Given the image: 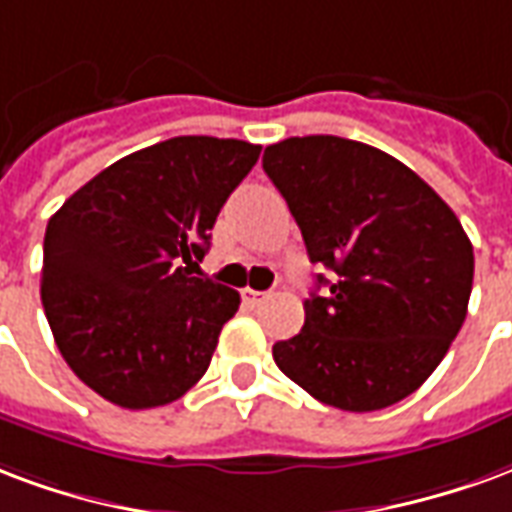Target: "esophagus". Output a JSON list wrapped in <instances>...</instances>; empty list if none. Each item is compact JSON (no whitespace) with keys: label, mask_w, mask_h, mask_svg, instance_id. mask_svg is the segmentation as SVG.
<instances>
[{"label":"esophagus","mask_w":512,"mask_h":512,"mask_svg":"<svg viewBox=\"0 0 512 512\" xmlns=\"http://www.w3.org/2000/svg\"><path fill=\"white\" fill-rule=\"evenodd\" d=\"M270 297V292H253V289H245V292H242V302H245L248 308H261Z\"/></svg>","instance_id":"esophagus-1"}]
</instances>
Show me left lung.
<instances>
[{
    "label": "left lung",
    "mask_w": 512,
    "mask_h": 512,
    "mask_svg": "<svg viewBox=\"0 0 512 512\" xmlns=\"http://www.w3.org/2000/svg\"><path fill=\"white\" fill-rule=\"evenodd\" d=\"M313 264L333 270L305 324L272 346L275 365L316 401L376 412L434 374L466 319L475 253L461 220L409 166L338 136L264 149Z\"/></svg>",
    "instance_id": "8db88e82"
}]
</instances>
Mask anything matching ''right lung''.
<instances>
[{"mask_svg": "<svg viewBox=\"0 0 512 512\" xmlns=\"http://www.w3.org/2000/svg\"><path fill=\"white\" fill-rule=\"evenodd\" d=\"M261 147L177 136L111 163L48 220L40 297L65 363L122 409L166 406L210 368L240 294L190 267Z\"/></svg>", "mask_w": 512, "mask_h": 512, "instance_id": "1", "label": "right lung"}]
</instances>
